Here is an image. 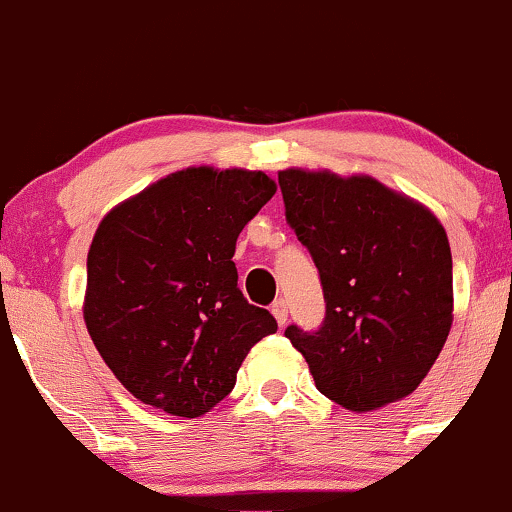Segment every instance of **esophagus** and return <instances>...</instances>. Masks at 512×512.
<instances>
[{
	"label": "esophagus",
	"mask_w": 512,
	"mask_h": 512,
	"mask_svg": "<svg viewBox=\"0 0 512 512\" xmlns=\"http://www.w3.org/2000/svg\"><path fill=\"white\" fill-rule=\"evenodd\" d=\"M272 315L276 317V322H279V327L286 325V320H289V305H286L284 298L272 303Z\"/></svg>",
	"instance_id": "1"
}]
</instances>
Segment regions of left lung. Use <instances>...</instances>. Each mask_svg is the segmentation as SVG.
<instances>
[{
  "instance_id": "left-lung-1",
  "label": "left lung",
  "mask_w": 512,
  "mask_h": 512,
  "mask_svg": "<svg viewBox=\"0 0 512 512\" xmlns=\"http://www.w3.org/2000/svg\"><path fill=\"white\" fill-rule=\"evenodd\" d=\"M286 221L313 255L327 315L286 327L315 387L349 411L399 402L426 378L452 325V255L431 209L370 175L279 170Z\"/></svg>"
}]
</instances>
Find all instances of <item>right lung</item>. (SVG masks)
Returning <instances> with one entry per match:
<instances>
[{"label": "right lung", "mask_w": 512, "mask_h": 512, "mask_svg": "<svg viewBox=\"0 0 512 512\" xmlns=\"http://www.w3.org/2000/svg\"><path fill=\"white\" fill-rule=\"evenodd\" d=\"M262 170L192 166L113 207L88 248L84 322L139 402L197 419L236 385L248 351L276 332L245 301L236 240L274 197Z\"/></svg>", "instance_id": "1"}]
</instances>
